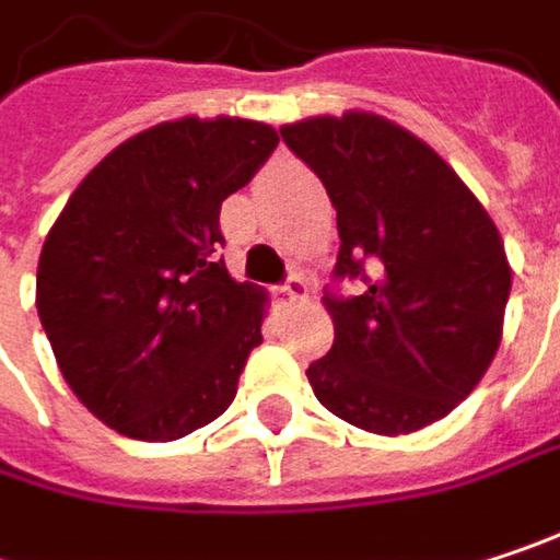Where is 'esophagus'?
<instances>
[{
    "label": "esophagus",
    "mask_w": 560,
    "mask_h": 560,
    "mask_svg": "<svg viewBox=\"0 0 560 560\" xmlns=\"http://www.w3.org/2000/svg\"><path fill=\"white\" fill-rule=\"evenodd\" d=\"M307 298H311V288H307V281L301 279V276H291V279L279 288L281 304H301V301H307Z\"/></svg>",
    "instance_id": "obj_1"
}]
</instances>
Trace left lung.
<instances>
[{
	"instance_id": "left-lung-1",
	"label": "left lung",
	"mask_w": 560,
	"mask_h": 560,
	"mask_svg": "<svg viewBox=\"0 0 560 560\" xmlns=\"http://www.w3.org/2000/svg\"><path fill=\"white\" fill-rule=\"evenodd\" d=\"M281 139L337 207L334 276L366 281L357 298H324L334 347L307 366L317 401L386 438L441 421L503 340L512 269L497 223L457 171L386 116H311L281 126Z\"/></svg>"
}]
</instances>
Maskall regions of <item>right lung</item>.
<instances>
[{"label": "right lung", "instance_id": "add662e5", "mask_svg": "<svg viewBox=\"0 0 560 560\" xmlns=\"http://www.w3.org/2000/svg\"><path fill=\"white\" fill-rule=\"evenodd\" d=\"M276 145L279 132L256 119L159 122L63 203L35 304L63 383L106 428L177 441L236 398L269 294L217 259L220 207Z\"/></svg>", "mask_w": 560, "mask_h": 560}]
</instances>
